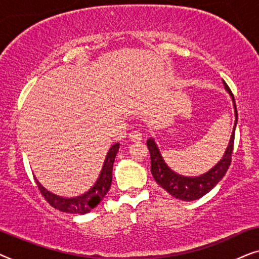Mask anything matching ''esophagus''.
Masks as SVG:
<instances>
[{
    "mask_svg": "<svg viewBox=\"0 0 259 259\" xmlns=\"http://www.w3.org/2000/svg\"><path fill=\"white\" fill-rule=\"evenodd\" d=\"M129 139L133 141V142H140L142 140V135L139 132H132L129 134Z\"/></svg>",
    "mask_w": 259,
    "mask_h": 259,
    "instance_id": "esophagus-1",
    "label": "esophagus"
}]
</instances>
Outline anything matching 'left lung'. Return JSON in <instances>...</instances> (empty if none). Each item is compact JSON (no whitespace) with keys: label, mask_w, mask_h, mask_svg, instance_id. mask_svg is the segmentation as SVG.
I'll use <instances>...</instances> for the list:
<instances>
[{"label":"left lung","mask_w":259,"mask_h":259,"mask_svg":"<svg viewBox=\"0 0 259 259\" xmlns=\"http://www.w3.org/2000/svg\"><path fill=\"white\" fill-rule=\"evenodd\" d=\"M224 81V80H223ZM224 86H225L226 91L229 92L231 98L233 102L234 108V116H236V120H234V126L232 135H231L229 146L226 148L225 154L222 157L218 163H217L212 169H209L207 173L200 175V177H184L175 173L171 170L165 163L163 158H162L160 150H158L157 144L155 143L154 139H149L147 141L148 149L150 153V160H151V174L155 179V181L161 186L162 188L165 189L170 195L174 198L184 200V201H193L211 191L215 185L222 180L224 175L226 174L227 169H229L231 158H232V151H233V143H234V132H236V125L238 122V112L236 102H234L233 94L225 81H224Z\"/></svg>","instance_id":"1"}]
</instances>
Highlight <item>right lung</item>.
<instances>
[{
  "instance_id": "1",
  "label": "right lung",
  "mask_w": 259,
  "mask_h": 259,
  "mask_svg": "<svg viewBox=\"0 0 259 259\" xmlns=\"http://www.w3.org/2000/svg\"><path fill=\"white\" fill-rule=\"evenodd\" d=\"M118 149L119 143H115L110 148L97 181H96L94 187H91V189H89L84 194H81L80 196H75V198H63V196L53 194L52 192L47 191L37 181V179L34 177L41 194L47 200V202L52 207L59 209L61 212L73 213V214H85V213H89L102 201L103 198L106 195V193L109 192L112 181L113 162H115Z\"/></svg>"
}]
</instances>
